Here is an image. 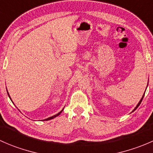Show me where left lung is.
<instances>
[{
    "instance_id": "1",
    "label": "left lung",
    "mask_w": 153,
    "mask_h": 153,
    "mask_svg": "<svg viewBox=\"0 0 153 153\" xmlns=\"http://www.w3.org/2000/svg\"><path fill=\"white\" fill-rule=\"evenodd\" d=\"M144 94H145V92H144ZM144 94H143V96H142V98H141V100H140V101H139V102H138V104H137V106H135V109H133V110H132V112H134V111H135V109H137V108H138V106H139V105H140V104H141V101H142V100H143V96H144Z\"/></svg>"
}]
</instances>
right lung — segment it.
<instances>
[{"instance_id":"add662e5","label":"right lung","mask_w":153,"mask_h":153,"mask_svg":"<svg viewBox=\"0 0 153 153\" xmlns=\"http://www.w3.org/2000/svg\"><path fill=\"white\" fill-rule=\"evenodd\" d=\"M7 93H8V95H9V97H10V98L11 99V98H10V94H9V92H8V91H7ZM11 101H12V99H11ZM63 110H64V109H62V110L61 111V112H58V113H57L56 115H53V116H52V117H49V118H46V119H44V120H43V121H49V120H51V119H52V118H55V117H57V116H58V115H60V114L61 113V112H63Z\"/></svg>"}]
</instances>
